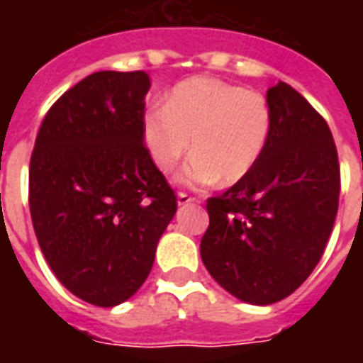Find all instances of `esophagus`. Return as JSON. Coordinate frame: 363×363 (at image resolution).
Masks as SVG:
<instances>
[{"label": "esophagus", "instance_id": "obj_1", "mask_svg": "<svg viewBox=\"0 0 363 363\" xmlns=\"http://www.w3.org/2000/svg\"><path fill=\"white\" fill-rule=\"evenodd\" d=\"M177 202H179V206H186L192 204V202H196V198L190 196L186 192H179V194H177Z\"/></svg>", "mask_w": 363, "mask_h": 363}]
</instances>
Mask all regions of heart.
<instances>
[{
	"mask_svg": "<svg viewBox=\"0 0 363 363\" xmlns=\"http://www.w3.org/2000/svg\"><path fill=\"white\" fill-rule=\"evenodd\" d=\"M270 126L272 112L262 93L206 75L179 83L165 106L143 120L151 157L163 173L181 163L192 140L196 155L179 174L189 186L243 181L264 153Z\"/></svg>",
	"mask_w": 363,
	"mask_h": 363,
	"instance_id": "heart-1",
	"label": "heart"
}]
</instances>
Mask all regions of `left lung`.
<instances>
[{
  "label": "left lung",
  "mask_w": 363,
  "mask_h": 363,
  "mask_svg": "<svg viewBox=\"0 0 363 363\" xmlns=\"http://www.w3.org/2000/svg\"><path fill=\"white\" fill-rule=\"evenodd\" d=\"M272 126L257 167L208 198L200 255L231 296L270 305L319 264L335 225L340 165L328 124L294 87L268 89Z\"/></svg>",
  "instance_id": "obj_1"
}]
</instances>
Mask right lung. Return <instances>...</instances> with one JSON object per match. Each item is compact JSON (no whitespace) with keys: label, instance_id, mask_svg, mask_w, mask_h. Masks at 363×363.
<instances>
[{"label":"right lung","instance_id":"right-lung-1","mask_svg":"<svg viewBox=\"0 0 363 363\" xmlns=\"http://www.w3.org/2000/svg\"><path fill=\"white\" fill-rule=\"evenodd\" d=\"M145 72H96L46 112L28 169V208L54 276L114 307L150 276L177 196L143 143Z\"/></svg>","mask_w":363,"mask_h":363}]
</instances>
